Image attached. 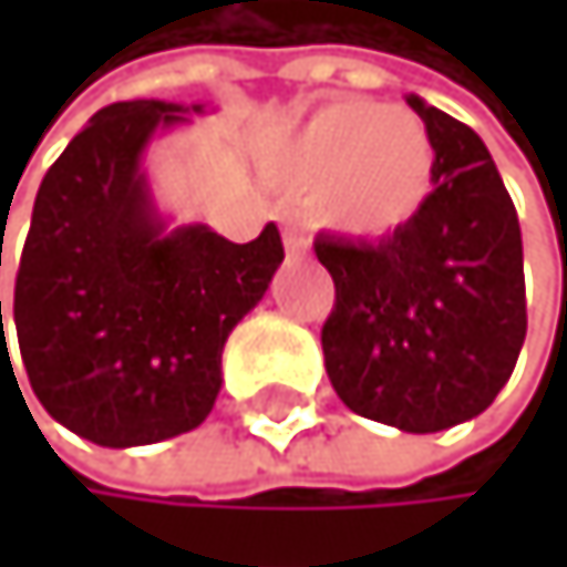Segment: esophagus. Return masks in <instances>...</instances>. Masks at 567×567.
<instances>
[{
	"mask_svg": "<svg viewBox=\"0 0 567 567\" xmlns=\"http://www.w3.org/2000/svg\"><path fill=\"white\" fill-rule=\"evenodd\" d=\"M281 241H286V251L289 255H306V248H309V241H306V234H302V227L299 224H286L281 227Z\"/></svg>",
	"mask_w": 567,
	"mask_h": 567,
	"instance_id": "1",
	"label": "esophagus"
}]
</instances>
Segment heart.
I'll use <instances>...</instances> for the list:
<instances>
[{
    "mask_svg": "<svg viewBox=\"0 0 567 567\" xmlns=\"http://www.w3.org/2000/svg\"><path fill=\"white\" fill-rule=\"evenodd\" d=\"M286 173L322 193V214L353 237H388L425 207L435 145L419 115L374 101L326 104L286 148Z\"/></svg>",
    "mask_w": 567,
    "mask_h": 567,
    "instance_id": "1",
    "label": "heart"
}]
</instances>
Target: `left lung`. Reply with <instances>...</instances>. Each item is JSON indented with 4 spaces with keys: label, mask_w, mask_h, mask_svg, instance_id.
Returning <instances> with one entry per match:
<instances>
[{
    "label": "left lung",
    "mask_w": 567,
    "mask_h": 567,
    "mask_svg": "<svg viewBox=\"0 0 567 567\" xmlns=\"http://www.w3.org/2000/svg\"><path fill=\"white\" fill-rule=\"evenodd\" d=\"M435 145V186L378 245L316 237L337 306L322 326L326 374L357 415L401 432L476 419L514 374L527 337L524 245L483 138L408 94Z\"/></svg>",
    "instance_id": "left-lung-1"
}]
</instances>
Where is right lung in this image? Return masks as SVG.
<instances>
[{
	"label": "right lung",
	"mask_w": 567,
	"mask_h": 567,
	"mask_svg": "<svg viewBox=\"0 0 567 567\" xmlns=\"http://www.w3.org/2000/svg\"><path fill=\"white\" fill-rule=\"evenodd\" d=\"M189 115L204 104L101 107L33 204L12 299L19 353L50 419L94 445L132 449L197 429L220 394L230 330L286 258L275 224L234 245L159 214L142 156L152 135ZM0 333L9 360L2 302Z\"/></svg>",
	"instance_id": "right-lung-1"
}]
</instances>
